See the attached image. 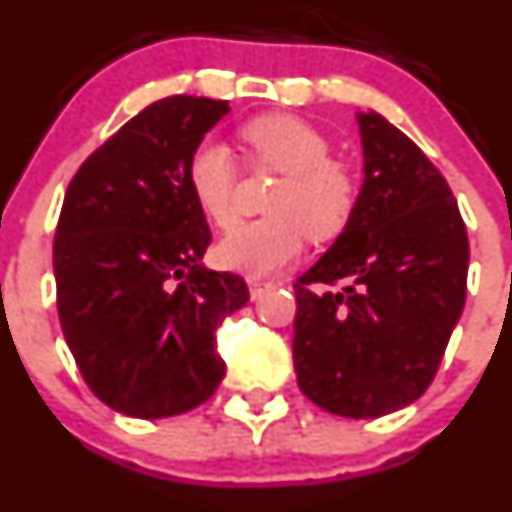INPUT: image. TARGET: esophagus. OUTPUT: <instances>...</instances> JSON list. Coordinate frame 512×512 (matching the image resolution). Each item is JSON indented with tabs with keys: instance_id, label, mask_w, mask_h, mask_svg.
<instances>
[{
	"instance_id": "obj_1",
	"label": "esophagus",
	"mask_w": 512,
	"mask_h": 512,
	"mask_svg": "<svg viewBox=\"0 0 512 512\" xmlns=\"http://www.w3.org/2000/svg\"><path fill=\"white\" fill-rule=\"evenodd\" d=\"M273 283L271 281H261V278H249V291H251V298H261L263 293L271 291Z\"/></svg>"
}]
</instances>
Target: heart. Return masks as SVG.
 <instances>
[{
    "mask_svg": "<svg viewBox=\"0 0 512 512\" xmlns=\"http://www.w3.org/2000/svg\"><path fill=\"white\" fill-rule=\"evenodd\" d=\"M241 136L254 154L256 169L276 171L281 181L266 201V219L241 224L216 246V261L246 276H271L301 254L311 236L331 241L351 224L358 181L351 166L331 156L323 131L293 114H266L244 124ZM189 191L216 229L239 219V169L234 154L204 139L186 166Z\"/></svg>",
    "mask_w": 512,
    "mask_h": 512,
    "instance_id": "b5f03b06",
    "label": "heart"
}]
</instances>
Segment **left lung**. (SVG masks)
I'll return each mask as SVG.
<instances>
[{
    "label": "left lung",
    "instance_id": "obj_1",
    "mask_svg": "<svg viewBox=\"0 0 512 512\" xmlns=\"http://www.w3.org/2000/svg\"><path fill=\"white\" fill-rule=\"evenodd\" d=\"M358 129L363 186L351 224L293 283V366L323 411L378 418L433 381L463 313L470 251L428 156L376 111H361ZM338 280V292L312 288Z\"/></svg>",
    "mask_w": 512,
    "mask_h": 512
}]
</instances>
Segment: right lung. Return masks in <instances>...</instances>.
<instances>
[{
  "instance_id": "obj_1",
  "label": "right lung",
  "mask_w": 512,
  "mask_h": 512,
  "mask_svg": "<svg viewBox=\"0 0 512 512\" xmlns=\"http://www.w3.org/2000/svg\"><path fill=\"white\" fill-rule=\"evenodd\" d=\"M229 101L166 96L79 166L54 236L64 338L86 386L131 418H169L214 396L216 328L249 301L236 273L201 263L211 241L186 166Z\"/></svg>"
}]
</instances>
